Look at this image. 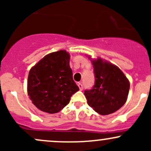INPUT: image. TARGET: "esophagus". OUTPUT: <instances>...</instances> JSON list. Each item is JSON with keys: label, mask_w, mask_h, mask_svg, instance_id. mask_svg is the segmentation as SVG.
Masks as SVG:
<instances>
[{"label": "esophagus", "mask_w": 151, "mask_h": 151, "mask_svg": "<svg viewBox=\"0 0 151 151\" xmlns=\"http://www.w3.org/2000/svg\"><path fill=\"white\" fill-rule=\"evenodd\" d=\"M78 86H79V90H80V91H82L83 90V85H82V84H81V83H78Z\"/></svg>", "instance_id": "1"}]
</instances>
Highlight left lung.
I'll return each mask as SVG.
<instances>
[{
	"label": "left lung",
	"mask_w": 151,
	"mask_h": 151,
	"mask_svg": "<svg viewBox=\"0 0 151 151\" xmlns=\"http://www.w3.org/2000/svg\"><path fill=\"white\" fill-rule=\"evenodd\" d=\"M95 77L91 89L84 91L87 104L101 115L116 111L126 103L130 84L119 67L101 59L92 61Z\"/></svg>",
	"instance_id": "left-lung-1"
}]
</instances>
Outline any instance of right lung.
Listing matches in <instances>:
<instances>
[{
	"label": "right lung",
	"instance_id": "obj_1",
	"mask_svg": "<svg viewBox=\"0 0 151 151\" xmlns=\"http://www.w3.org/2000/svg\"><path fill=\"white\" fill-rule=\"evenodd\" d=\"M70 55L65 50L50 53L31 68L27 93L33 104L42 111L58 113L70 103L79 87L72 78Z\"/></svg>",
	"mask_w": 151,
	"mask_h": 151
}]
</instances>
